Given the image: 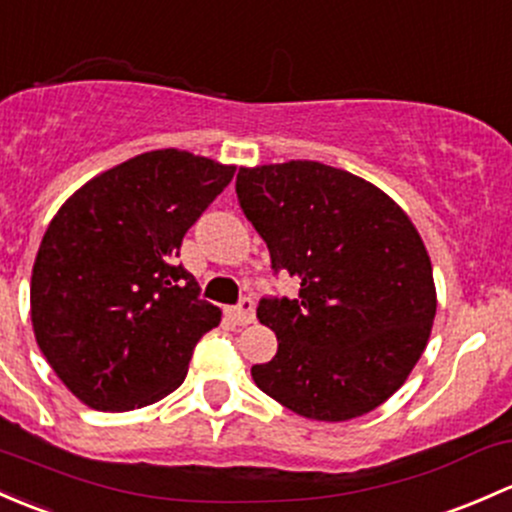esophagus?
Instances as JSON below:
<instances>
[{"label": "esophagus", "mask_w": 512, "mask_h": 512, "mask_svg": "<svg viewBox=\"0 0 512 512\" xmlns=\"http://www.w3.org/2000/svg\"><path fill=\"white\" fill-rule=\"evenodd\" d=\"M228 319L233 321L235 326H247L255 321V309H252L250 299H242L238 306H230L228 309Z\"/></svg>", "instance_id": "esophagus-1"}]
</instances>
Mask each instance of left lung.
<instances>
[{"mask_svg":"<svg viewBox=\"0 0 512 512\" xmlns=\"http://www.w3.org/2000/svg\"><path fill=\"white\" fill-rule=\"evenodd\" d=\"M240 206L299 299H262L277 355L252 380L287 410L346 422L395 395L437 316L432 260L410 215L360 176L319 161L240 166Z\"/></svg>","mask_w":512,"mask_h":512,"instance_id":"8db88e82","label":"left lung"}]
</instances>
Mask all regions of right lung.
<instances>
[{
  "label": "right lung",
  "mask_w": 512,
  "mask_h": 512,
  "mask_svg": "<svg viewBox=\"0 0 512 512\" xmlns=\"http://www.w3.org/2000/svg\"><path fill=\"white\" fill-rule=\"evenodd\" d=\"M233 176V164L154 149L93 176L51 218L31 272V326L83 405L139 410L184 383L220 309L198 299L176 257Z\"/></svg>",
  "instance_id": "right-lung-1"
}]
</instances>
